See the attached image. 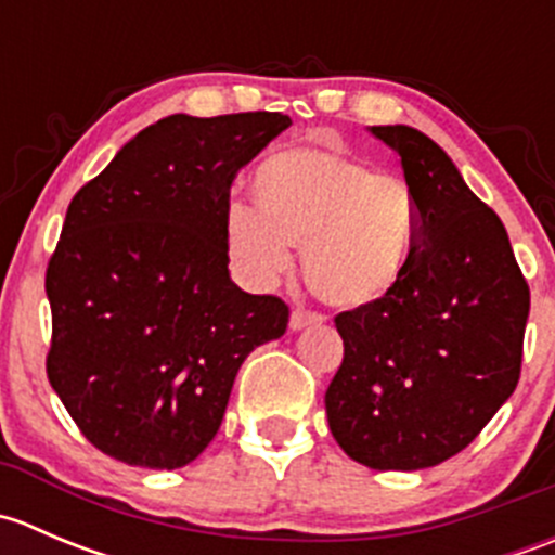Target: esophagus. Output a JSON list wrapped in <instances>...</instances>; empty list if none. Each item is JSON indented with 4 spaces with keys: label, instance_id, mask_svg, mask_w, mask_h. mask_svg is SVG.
<instances>
[{
    "label": "esophagus",
    "instance_id": "esophagus-1",
    "mask_svg": "<svg viewBox=\"0 0 555 555\" xmlns=\"http://www.w3.org/2000/svg\"><path fill=\"white\" fill-rule=\"evenodd\" d=\"M322 322V313H313V311H304V309H295L289 313V330H304L311 327V324Z\"/></svg>",
    "mask_w": 555,
    "mask_h": 555
}]
</instances>
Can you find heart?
Instances as JSON below:
<instances>
[{
	"mask_svg": "<svg viewBox=\"0 0 555 555\" xmlns=\"http://www.w3.org/2000/svg\"><path fill=\"white\" fill-rule=\"evenodd\" d=\"M255 206L233 204L225 244L251 282L271 284L304 246V279L333 309H365L400 284L418 236L411 184L371 173L335 147H289L251 179Z\"/></svg>",
	"mask_w": 555,
	"mask_h": 555,
	"instance_id": "1",
	"label": "heart"
}]
</instances>
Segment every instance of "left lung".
Here are the masks:
<instances>
[{"mask_svg": "<svg viewBox=\"0 0 555 555\" xmlns=\"http://www.w3.org/2000/svg\"><path fill=\"white\" fill-rule=\"evenodd\" d=\"M402 158L418 236L400 284L335 317L344 362L330 433L371 469H424L467 449L520 378L529 284L505 225L422 131L373 126Z\"/></svg>", "mask_w": 555, "mask_h": 555, "instance_id": "1", "label": "left lung"}]
</instances>
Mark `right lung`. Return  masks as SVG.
Masks as SVG:
<instances>
[{
  "label": "right lung",
  "mask_w": 555,
  "mask_h": 555,
  "mask_svg": "<svg viewBox=\"0 0 555 555\" xmlns=\"http://www.w3.org/2000/svg\"><path fill=\"white\" fill-rule=\"evenodd\" d=\"M282 112L169 115L82 184L44 273L48 382L88 443L131 467L177 469L220 429L251 349L287 330L276 295L228 273L231 184Z\"/></svg>",
  "instance_id": "obj_1"
}]
</instances>
